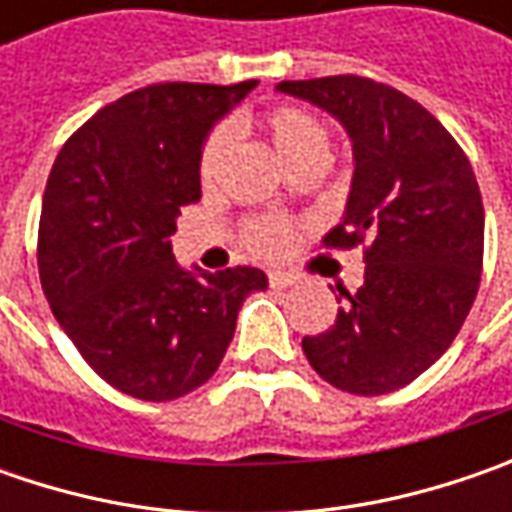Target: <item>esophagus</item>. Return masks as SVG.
<instances>
[{
	"mask_svg": "<svg viewBox=\"0 0 512 512\" xmlns=\"http://www.w3.org/2000/svg\"><path fill=\"white\" fill-rule=\"evenodd\" d=\"M267 282H270V287H290L296 279H293L290 273H279V270H273V273H267Z\"/></svg>",
	"mask_w": 512,
	"mask_h": 512,
	"instance_id": "obj_1",
	"label": "esophagus"
}]
</instances>
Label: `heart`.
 Returning <instances> with one entry per match:
<instances>
[{
    "mask_svg": "<svg viewBox=\"0 0 512 512\" xmlns=\"http://www.w3.org/2000/svg\"><path fill=\"white\" fill-rule=\"evenodd\" d=\"M259 125L265 130L273 150L279 153V159L287 168H322L330 153V130L327 125L305 108H293V105H279L270 108L259 119ZM227 148H230V130L225 125L207 130L202 150H199V179L202 185H213L219 170L225 165ZM293 239V222L285 216H256L247 219L242 225V245L253 256H279L285 253L287 245Z\"/></svg>",
    "mask_w": 512,
    "mask_h": 512,
    "instance_id": "b5f03b06",
    "label": "heart"
}]
</instances>
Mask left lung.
<instances>
[{
  "label": "left lung",
  "instance_id": "obj_1",
  "mask_svg": "<svg viewBox=\"0 0 512 512\" xmlns=\"http://www.w3.org/2000/svg\"><path fill=\"white\" fill-rule=\"evenodd\" d=\"M342 122L356 173L327 247L364 250V285L339 287V313L302 350L313 370L356 396L419 379L459 336L479 293L484 207L459 142L416 99L367 76L282 82Z\"/></svg>",
  "mask_w": 512,
  "mask_h": 512
}]
</instances>
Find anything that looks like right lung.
Segmentation results:
<instances>
[{
  "mask_svg": "<svg viewBox=\"0 0 512 512\" xmlns=\"http://www.w3.org/2000/svg\"><path fill=\"white\" fill-rule=\"evenodd\" d=\"M159 82L93 113L50 168L36 262L56 322L82 359L142 402L179 399L216 373L259 267L187 273L170 236L202 199L210 125L253 90Z\"/></svg>",
  "mask_w": 512,
  "mask_h": 512,
  "instance_id": "add662e5",
  "label": "right lung"
}]
</instances>
